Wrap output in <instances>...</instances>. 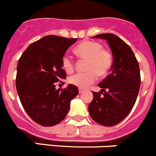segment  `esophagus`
Here are the masks:
<instances>
[{
    "label": "esophagus",
    "instance_id": "esophagus-1",
    "mask_svg": "<svg viewBox=\"0 0 156 156\" xmlns=\"http://www.w3.org/2000/svg\"><path fill=\"white\" fill-rule=\"evenodd\" d=\"M83 90L81 89V88H79V93L80 94H82V93H83Z\"/></svg>",
    "mask_w": 156,
    "mask_h": 156
}]
</instances>
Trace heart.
I'll return each instance as SVG.
<instances>
[{
  "instance_id": "b5f03b06",
  "label": "heart",
  "mask_w": 156,
  "mask_h": 156,
  "mask_svg": "<svg viewBox=\"0 0 156 156\" xmlns=\"http://www.w3.org/2000/svg\"><path fill=\"white\" fill-rule=\"evenodd\" d=\"M75 53L80 58L87 60L85 70L87 72L74 74L69 79L71 84L80 88L88 87L95 82L98 76H105L112 66L111 52L96 41H83L76 47ZM62 67L67 73H72L75 69V62L69 55H65L62 58Z\"/></svg>"
}]
</instances>
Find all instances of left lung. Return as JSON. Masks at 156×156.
<instances>
[{
  "label": "left lung",
  "instance_id": "1",
  "mask_svg": "<svg viewBox=\"0 0 156 156\" xmlns=\"http://www.w3.org/2000/svg\"><path fill=\"white\" fill-rule=\"evenodd\" d=\"M93 38L105 39L113 55L111 73L99 84L101 92H93L88 110L94 121L111 127L118 125L131 112L139 92L141 75L138 62L129 45L111 33Z\"/></svg>",
  "mask_w": 156,
  "mask_h": 156
}]
</instances>
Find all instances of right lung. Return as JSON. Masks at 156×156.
Here are the masks:
<instances>
[{"mask_svg": "<svg viewBox=\"0 0 156 156\" xmlns=\"http://www.w3.org/2000/svg\"><path fill=\"white\" fill-rule=\"evenodd\" d=\"M77 38L47 35L31 43L17 66L16 89L28 116L45 127L57 125L66 116L71 100L79 90L76 86L55 89L66 79L62 58Z\"/></svg>", "mask_w": 156, "mask_h": 156, "instance_id": "add662e5", "label": "right lung"}]
</instances>
